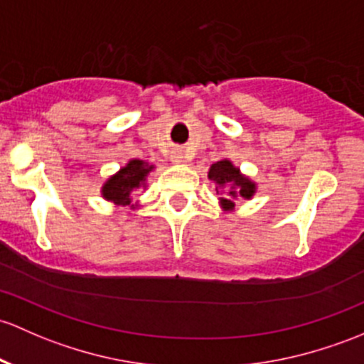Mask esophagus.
Here are the masks:
<instances>
[{"instance_id": "1", "label": "esophagus", "mask_w": 364, "mask_h": 364, "mask_svg": "<svg viewBox=\"0 0 364 364\" xmlns=\"http://www.w3.org/2000/svg\"><path fill=\"white\" fill-rule=\"evenodd\" d=\"M172 160H174V162H183V155L181 153H176V155L172 156Z\"/></svg>"}]
</instances>
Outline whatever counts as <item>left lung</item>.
<instances>
[{
  "label": "left lung",
  "instance_id": "left-lung-1",
  "mask_svg": "<svg viewBox=\"0 0 364 364\" xmlns=\"http://www.w3.org/2000/svg\"><path fill=\"white\" fill-rule=\"evenodd\" d=\"M209 179L216 183V190H228L227 197L221 198V208L223 211H232L235 208L237 198H244V200H250V198L256 192V185L251 181L247 176H244L239 171V167H235L230 160H220V162L213 164L211 169L208 172Z\"/></svg>",
  "mask_w": 364,
  "mask_h": 364
}]
</instances>
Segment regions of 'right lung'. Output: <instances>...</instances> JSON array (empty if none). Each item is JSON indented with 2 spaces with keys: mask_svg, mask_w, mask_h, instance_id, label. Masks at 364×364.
I'll list each match as a JSON object with an SVG mask.
<instances>
[{
  "mask_svg": "<svg viewBox=\"0 0 364 364\" xmlns=\"http://www.w3.org/2000/svg\"><path fill=\"white\" fill-rule=\"evenodd\" d=\"M153 171V166H148L144 160L132 159L125 167H122L117 174L109 176L102 185L101 193L106 200L118 205H129L132 202L134 190L146 186V176Z\"/></svg>",
  "mask_w": 364,
  "mask_h": 364,
  "instance_id": "right-lung-1",
  "label": "right lung"
}]
</instances>
